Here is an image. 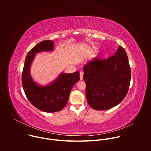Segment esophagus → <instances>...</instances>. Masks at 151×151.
Returning a JSON list of instances; mask_svg holds the SVG:
<instances>
[{
	"mask_svg": "<svg viewBox=\"0 0 151 151\" xmlns=\"http://www.w3.org/2000/svg\"><path fill=\"white\" fill-rule=\"evenodd\" d=\"M80 80H82L83 79V72L82 71L80 72Z\"/></svg>",
	"mask_w": 151,
	"mask_h": 151,
	"instance_id": "obj_1",
	"label": "esophagus"
}]
</instances>
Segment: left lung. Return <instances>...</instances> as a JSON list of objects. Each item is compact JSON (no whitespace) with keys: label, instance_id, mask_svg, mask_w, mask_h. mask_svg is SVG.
Wrapping results in <instances>:
<instances>
[{"label":"left lung","instance_id":"obj_1","mask_svg":"<svg viewBox=\"0 0 151 151\" xmlns=\"http://www.w3.org/2000/svg\"><path fill=\"white\" fill-rule=\"evenodd\" d=\"M85 93L88 104L97 111L109 109L126 96L131 80V69L121 47L107 59L90 60L83 67Z\"/></svg>","mask_w":151,"mask_h":151}]
</instances>
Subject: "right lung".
Masks as SVG:
<instances>
[{"instance_id": "obj_1", "label": "right lung", "mask_w": 151, "mask_h": 151, "mask_svg": "<svg viewBox=\"0 0 151 151\" xmlns=\"http://www.w3.org/2000/svg\"><path fill=\"white\" fill-rule=\"evenodd\" d=\"M54 50V42H39L27 53L22 72V85L29 101L37 109L45 112H55L63 109L67 104L73 85L79 80V72L61 73L53 83L40 87L32 79L30 73L31 63L35 54Z\"/></svg>"}]
</instances>
